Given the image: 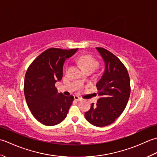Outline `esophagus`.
Instances as JSON below:
<instances>
[{"instance_id":"1","label":"esophagus","mask_w":157,"mask_h":157,"mask_svg":"<svg viewBox=\"0 0 157 157\" xmlns=\"http://www.w3.org/2000/svg\"><path fill=\"white\" fill-rule=\"evenodd\" d=\"M74 99L75 100V101H79L82 100V98H79L78 96H74Z\"/></svg>"}]
</instances>
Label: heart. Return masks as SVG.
I'll use <instances>...</instances> for the list:
<instances>
[{"label":"heart","instance_id":"heart-1","mask_svg":"<svg viewBox=\"0 0 157 157\" xmlns=\"http://www.w3.org/2000/svg\"><path fill=\"white\" fill-rule=\"evenodd\" d=\"M78 62L84 69L87 68L95 69L98 66V62L92 56L88 54H84L79 56Z\"/></svg>","mask_w":157,"mask_h":157}]
</instances>
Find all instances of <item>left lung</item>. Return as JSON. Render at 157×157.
I'll return each instance as SVG.
<instances>
[{
	"instance_id": "1",
	"label": "left lung",
	"mask_w": 157,
	"mask_h": 157,
	"mask_svg": "<svg viewBox=\"0 0 157 157\" xmlns=\"http://www.w3.org/2000/svg\"><path fill=\"white\" fill-rule=\"evenodd\" d=\"M96 49L104 59L105 71L96 84L101 98L96 105H91L85 117L93 125L104 127L113 123L124 111L131 87L129 73L123 63L108 50Z\"/></svg>"
}]
</instances>
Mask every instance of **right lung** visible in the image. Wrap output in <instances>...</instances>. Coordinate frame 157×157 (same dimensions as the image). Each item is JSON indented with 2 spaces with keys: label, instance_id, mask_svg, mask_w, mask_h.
<instances>
[{
  "label": "right lung",
  "instance_id": "1",
  "mask_svg": "<svg viewBox=\"0 0 157 157\" xmlns=\"http://www.w3.org/2000/svg\"><path fill=\"white\" fill-rule=\"evenodd\" d=\"M78 49L50 48L28 68L23 87L26 102L33 116L43 125H57L67 115L74 98L58 94L55 85L62 79L65 60Z\"/></svg>",
  "mask_w": 157,
  "mask_h": 157
}]
</instances>
